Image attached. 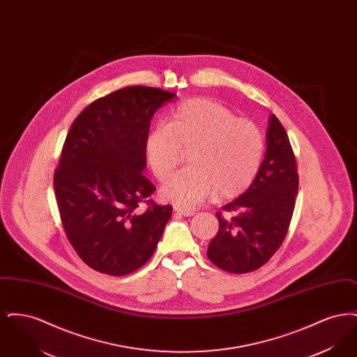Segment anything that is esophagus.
I'll return each instance as SVG.
<instances>
[{
    "label": "esophagus",
    "mask_w": 357,
    "mask_h": 357,
    "mask_svg": "<svg viewBox=\"0 0 357 357\" xmlns=\"http://www.w3.org/2000/svg\"><path fill=\"white\" fill-rule=\"evenodd\" d=\"M174 210H175V213H176V214H181V215H183V217H191V215H194V214H195L194 211L187 210V208H183V207H179V206H175V207H174Z\"/></svg>",
    "instance_id": "esophagus-1"
}]
</instances>
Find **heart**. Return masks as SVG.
<instances>
[{
    "label": "heart",
    "instance_id": "1",
    "mask_svg": "<svg viewBox=\"0 0 357 357\" xmlns=\"http://www.w3.org/2000/svg\"><path fill=\"white\" fill-rule=\"evenodd\" d=\"M188 147L191 166L162 187L163 197L183 208L198 206L214 192L218 199L245 192L261 167L265 142L253 121L238 119L220 102L192 99L146 136L144 155L155 178L165 181L178 166L181 149Z\"/></svg>",
    "mask_w": 357,
    "mask_h": 357
}]
</instances>
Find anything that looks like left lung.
<instances>
[{"mask_svg":"<svg viewBox=\"0 0 357 357\" xmlns=\"http://www.w3.org/2000/svg\"><path fill=\"white\" fill-rule=\"evenodd\" d=\"M298 192L296 158L288 134L271 115L266 151L250 187L223 211L217 213L220 230L207 249L208 259L222 271L234 274L255 272L282 245L291 221Z\"/></svg>","mask_w":357,"mask_h":357,"instance_id":"obj_1","label":"left lung"}]
</instances>
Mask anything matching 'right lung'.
<instances>
[{
    "label": "right lung",
    "instance_id": "1",
    "mask_svg": "<svg viewBox=\"0 0 357 357\" xmlns=\"http://www.w3.org/2000/svg\"><path fill=\"white\" fill-rule=\"evenodd\" d=\"M174 98L160 88H121L91 102L69 130L53 187L70 245L96 272L142 268L171 218L172 206L150 198L155 186L143 171L153 114Z\"/></svg>",
    "mask_w": 357,
    "mask_h": 357
}]
</instances>
